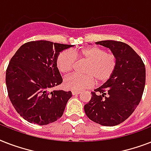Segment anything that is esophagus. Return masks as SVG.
Wrapping results in <instances>:
<instances>
[{"mask_svg":"<svg viewBox=\"0 0 151 151\" xmlns=\"http://www.w3.org/2000/svg\"><path fill=\"white\" fill-rule=\"evenodd\" d=\"M81 93V92H78V91H72V95L73 96H77V95H79Z\"/></svg>","mask_w":151,"mask_h":151,"instance_id":"esophagus-1","label":"esophagus"}]
</instances>
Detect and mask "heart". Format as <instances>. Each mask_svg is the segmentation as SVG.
<instances>
[{
  "label": "heart",
  "mask_w": 151,
  "mask_h": 151,
  "mask_svg": "<svg viewBox=\"0 0 151 151\" xmlns=\"http://www.w3.org/2000/svg\"><path fill=\"white\" fill-rule=\"evenodd\" d=\"M76 59L87 63L83 73L80 76L71 74L65 78L64 87L72 91H82L94 85H102L110 80L117 66V59L114 54L106 52L97 46L84 47L73 51L65 50L60 52L56 59V66L63 74H67L73 70Z\"/></svg>",
  "instance_id": "1"
}]
</instances>
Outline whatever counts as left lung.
Returning <instances> with one entry per match:
<instances>
[{
  "label": "left lung",
  "mask_w": 151,
  "mask_h": 151,
  "mask_svg": "<svg viewBox=\"0 0 151 151\" xmlns=\"http://www.w3.org/2000/svg\"><path fill=\"white\" fill-rule=\"evenodd\" d=\"M109 48L117 57L114 73L108 81L92 92L85 104L87 117L104 126L125 121L140 102L145 87L146 69L141 57L127 44L117 41L96 42Z\"/></svg>",
  "instance_id": "8db88e82"
}]
</instances>
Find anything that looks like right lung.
<instances>
[{"instance_id": "1", "label": "right lung", "mask_w": 151, "mask_h": 151, "mask_svg": "<svg viewBox=\"0 0 151 151\" xmlns=\"http://www.w3.org/2000/svg\"><path fill=\"white\" fill-rule=\"evenodd\" d=\"M70 47L48 41H29L11 59L6 70L8 97L27 122L45 125L62 117L72 93L50 89L63 82L56 59L59 52Z\"/></svg>"}]
</instances>
